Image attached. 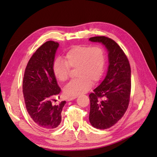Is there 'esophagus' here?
Returning <instances> with one entry per match:
<instances>
[{
  "label": "esophagus",
  "mask_w": 157,
  "mask_h": 157,
  "mask_svg": "<svg viewBox=\"0 0 157 157\" xmlns=\"http://www.w3.org/2000/svg\"><path fill=\"white\" fill-rule=\"evenodd\" d=\"M77 98V96H73V97H69L67 98V101H73V100H74Z\"/></svg>",
  "instance_id": "obj_1"
}]
</instances>
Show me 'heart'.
<instances>
[{
    "label": "heart",
    "instance_id": "1",
    "mask_svg": "<svg viewBox=\"0 0 157 157\" xmlns=\"http://www.w3.org/2000/svg\"><path fill=\"white\" fill-rule=\"evenodd\" d=\"M106 64L105 52L101 46H75L66 52L64 61L56 59L53 65V73L58 81L66 82L69 78L70 69H75L77 78L65 86L67 96H77L87 92L92 82L101 79Z\"/></svg>",
    "mask_w": 157,
    "mask_h": 157
}]
</instances>
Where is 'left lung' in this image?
<instances>
[{
  "mask_svg": "<svg viewBox=\"0 0 157 157\" xmlns=\"http://www.w3.org/2000/svg\"><path fill=\"white\" fill-rule=\"evenodd\" d=\"M89 40L102 43L108 52L106 75L89 95L90 123L95 128L106 129L121 119L128 109L131 92V68L124 52L113 40L95 36Z\"/></svg>",
  "mask_w": 157,
  "mask_h": 157,
  "instance_id": "1",
  "label": "left lung"
}]
</instances>
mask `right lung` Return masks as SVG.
Returning a JSON list of instances; mask_svg holds the SVG:
<instances>
[{
    "mask_svg": "<svg viewBox=\"0 0 157 157\" xmlns=\"http://www.w3.org/2000/svg\"><path fill=\"white\" fill-rule=\"evenodd\" d=\"M58 42L47 41L39 47L29 59L23 80L25 107L35 124L44 129H55L61 122V112L65 101L58 105L51 102L61 88L53 73Z\"/></svg>",
    "mask_w": 157,
    "mask_h": 157,
    "instance_id": "add662e5",
    "label": "right lung"
}]
</instances>
